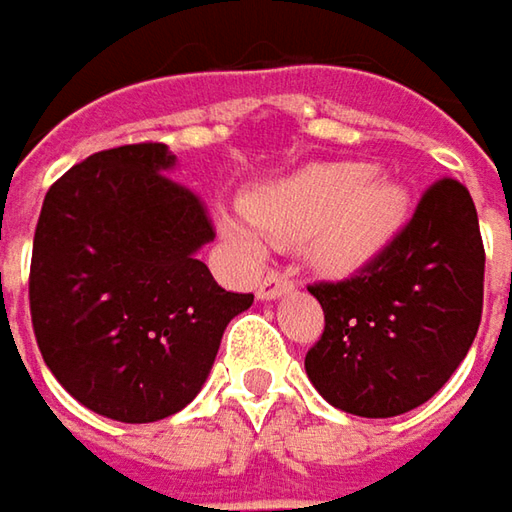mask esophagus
Segmentation results:
<instances>
[{
	"label": "esophagus",
	"mask_w": 512,
	"mask_h": 512,
	"mask_svg": "<svg viewBox=\"0 0 512 512\" xmlns=\"http://www.w3.org/2000/svg\"><path fill=\"white\" fill-rule=\"evenodd\" d=\"M293 282L287 279L285 273H267L265 279L259 282V287H256V296L262 299V302H270V299H279V296H285V293H290L293 290Z\"/></svg>",
	"instance_id": "esophagus-1"
}]
</instances>
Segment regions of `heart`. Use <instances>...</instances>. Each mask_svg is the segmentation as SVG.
Instances as JSON below:
<instances>
[{"mask_svg": "<svg viewBox=\"0 0 512 512\" xmlns=\"http://www.w3.org/2000/svg\"><path fill=\"white\" fill-rule=\"evenodd\" d=\"M250 222L225 216L222 236L247 256L305 242L307 259L327 273H353L390 245L410 216L407 187L364 162H319L245 199Z\"/></svg>", "mask_w": 512, "mask_h": 512, "instance_id": "b5f03b06", "label": "heart"}]
</instances>
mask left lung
<instances>
[{
  "label": "left lung",
  "mask_w": 512,
  "mask_h": 512,
  "mask_svg": "<svg viewBox=\"0 0 512 512\" xmlns=\"http://www.w3.org/2000/svg\"><path fill=\"white\" fill-rule=\"evenodd\" d=\"M307 290L325 310V333L305 370L327 402L364 419L424 404L462 364L482 322L484 245L467 187L439 179L356 276Z\"/></svg>",
  "instance_id": "obj_1"
}]
</instances>
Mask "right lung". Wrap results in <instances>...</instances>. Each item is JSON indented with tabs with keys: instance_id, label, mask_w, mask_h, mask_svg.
I'll return each instance as SVG.
<instances>
[{
	"instance_id": "right-lung-1",
	"label": "right lung",
	"mask_w": 512,
	"mask_h": 512,
	"mask_svg": "<svg viewBox=\"0 0 512 512\" xmlns=\"http://www.w3.org/2000/svg\"><path fill=\"white\" fill-rule=\"evenodd\" d=\"M173 165L159 142L93 153L50 185L33 236L42 359L76 402L125 424L193 402L227 322L253 305L196 259L216 230Z\"/></svg>"
}]
</instances>
